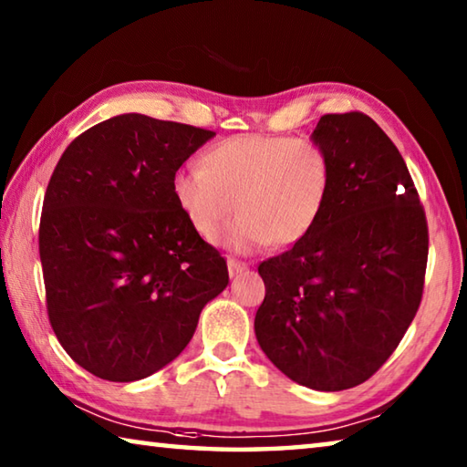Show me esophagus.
Here are the masks:
<instances>
[{
    "mask_svg": "<svg viewBox=\"0 0 467 467\" xmlns=\"http://www.w3.org/2000/svg\"><path fill=\"white\" fill-rule=\"evenodd\" d=\"M226 265H228V274H231V278H234V275H239V274H243V272H247V270H249V265H247V264L234 262V259H228Z\"/></svg>",
    "mask_w": 467,
    "mask_h": 467,
    "instance_id": "34e87169",
    "label": "esophagus"
}]
</instances>
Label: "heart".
I'll return each mask as SVG.
<instances>
[{
  "instance_id": "1",
  "label": "heart",
  "mask_w": 467,
  "mask_h": 467,
  "mask_svg": "<svg viewBox=\"0 0 467 467\" xmlns=\"http://www.w3.org/2000/svg\"><path fill=\"white\" fill-rule=\"evenodd\" d=\"M331 161L311 140L288 136H234L210 146L202 167L179 169L171 192L189 226L212 241L228 218L220 244L249 255L264 249L292 247L313 233L327 208Z\"/></svg>"
}]
</instances>
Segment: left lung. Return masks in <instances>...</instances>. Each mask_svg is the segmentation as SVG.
<instances>
[{"label":"left lung","mask_w":467,"mask_h":467,"mask_svg":"<svg viewBox=\"0 0 467 467\" xmlns=\"http://www.w3.org/2000/svg\"><path fill=\"white\" fill-rule=\"evenodd\" d=\"M311 140L331 161L313 233L259 265L255 336L298 385L365 383L404 337L422 298L429 228L404 158L362 113L323 115Z\"/></svg>","instance_id":"left-lung-1"}]
</instances>
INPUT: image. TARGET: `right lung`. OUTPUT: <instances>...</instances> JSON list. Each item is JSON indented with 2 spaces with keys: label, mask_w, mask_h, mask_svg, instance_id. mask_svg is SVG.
<instances>
[{
  "label": "right lung",
  "mask_w": 467,
  "mask_h": 467,
  "mask_svg": "<svg viewBox=\"0 0 467 467\" xmlns=\"http://www.w3.org/2000/svg\"><path fill=\"white\" fill-rule=\"evenodd\" d=\"M214 131L125 113L78 136L55 167L38 231L51 327L78 365L107 381L146 379L185 350L228 284L172 175Z\"/></svg>",
  "instance_id": "1"
}]
</instances>
